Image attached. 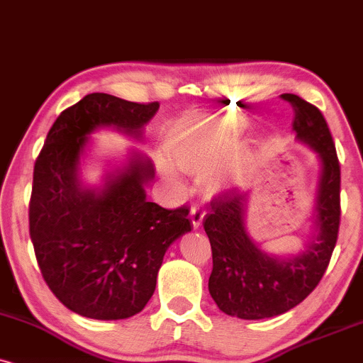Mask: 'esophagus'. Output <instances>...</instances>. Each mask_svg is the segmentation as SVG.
Returning <instances> with one entry per match:
<instances>
[{
	"label": "esophagus",
	"mask_w": 363,
	"mask_h": 363,
	"mask_svg": "<svg viewBox=\"0 0 363 363\" xmlns=\"http://www.w3.org/2000/svg\"><path fill=\"white\" fill-rule=\"evenodd\" d=\"M203 217H205L203 207H200V205H194L190 210V218H191V223H194L195 229H199V227L202 225Z\"/></svg>",
	"instance_id": "34e87169"
}]
</instances>
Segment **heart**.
<instances>
[{
  "label": "heart",
  "instance_id": "obj_1",
  "mask_svg": "<svg viewBox=\"0 0 363 363\" xmlns=\"http://www.w3.org/2000/svg\"><path fill=\"white\" fill-rule=\"evenodd\" d=\"M240 119L237 116L217 121L207 126H195L185 131L172 145V156L177 167L191 174H205L216 164L227 140L237 128ZM163 173L173 174V168L167 161L160 163Z\"/></svg>",
  "mask_w": 363,
  "mask_h": 363
}]
</instances>
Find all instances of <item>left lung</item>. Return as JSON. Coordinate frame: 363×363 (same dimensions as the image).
I'll return each instance as SVG.
<instances>
[{"mask_svg":"<svg viewBox=\"0 0 363 363\" xmlns=\"http://www.w3.org/2000/svg\"><path fill=\"white\" fill-rule=\"evenodd\" d=\"M294 111L293 129L321 163L316 196V234L305 250L289 257L262 252L245 230L247 196L230 190L210 203L203 229L212 245L208 291L225 315L262 320L283 315L305 299L323 277L340 227V163L328 124L316 106L283 94Z\"/></svg>","mask_w":363,"mask_h":363,"instance_id":"left-lung-1","label":"left lung"}]
</instances>
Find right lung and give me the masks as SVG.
<instances>
[{
    "mask_svg": "<svg viewBox=\"0 0 363 363\" xmlns=\"http://www.w3.org/2000/svg\"><path fill=\"white\" fill-rule=\"evenodd\" d=\"M158 109V102L89 94L58 116L35 161L28 218L38 267L58 301L86 318L140 313L167 249L191 230L186 205L168 210L147 202L145 185L155 169L136 151L126 167L107 173L102 189L79 180L80 155L96 129L140 140Z\"/></svg>",
    "mask_w": 363,
    "mask_h": 363,
    "instance_id": "1",
    "label": "right lung"
}]
</instances>
